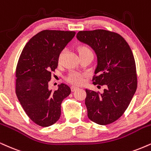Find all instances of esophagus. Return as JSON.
Segmentation results:
<instances>
[{
	"label": "esophagus",
	"instance_id": "esophagus-1",
	"mask_svg": "<svg viewBox=\"0 0 151 151\" xmlns=\"http://www.w3.org/2000/svg\"><path fill=\"white\" fill-rule=\"evenodd\" d=\"M78 88H79V87H77L76 86H71V90H72V91H74L78 89Z\"/></svg>",
	"mask_w": 151,
	"mask_h": 151
}]
</instances>
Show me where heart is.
I'll return each instance as SVG.
<instances>
[{
	"instance_id": "obj_1",
	"label": "heart",
	"mask_w": 151,
	"mask_h": 151,
	"mask_svg": "<svg viewBox=\"0 0 151 151\" xmlns=\"http://www.w3.org/2000/svg\"><path fill=\"white\" fill-rule=\"evenodd\" d=\"M78 52H79V55H85V54H93V51H92L90 47L86 46V45H82V46H79V48H78ZM63 56V52H61L59 56H58V59L59 63H60ZM84 76L85 74L83 73L76 72V71H71L70 73L67 75V77H65V79L68 82L73 83V84L79 85L81 84L83 82V81H84Z\"/></svg>"
}]
</instances>
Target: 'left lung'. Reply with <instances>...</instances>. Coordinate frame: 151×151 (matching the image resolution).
Segmentation results:
<instances>
[{"instance_id":"1","label":"left lung","mask_w":151,"mask_h":151,"mask_svg":"<svg viewBox=\"0 0 151 151\" xmlns=\"http://www.w3.org/2000/svg\"><path fill=\"white\" fill-rule=\"evenodd\" d=\"M77 38L95 50L98 65L92 81L102 93L86 89L88 117L101 125L117 120L128 108L137 88L135 60L122 36L104 29L80 31Z\"/></svg>"}]
</instances>
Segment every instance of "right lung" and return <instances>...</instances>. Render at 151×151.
<instances>
[{
  "instance_id": "add662e5",
  "label": "right lung",
  "mask_w": 151,
  "mask_h": 151,
  "mask_svg": "<svg viewBox=\"0 0 151 151\" xmlns=\"http://www.w3.org/2000/svg\"><path fill=\"white\" fill-rule=\"evenodd\" d=\"M75 32L43 30L34 36L22 51L15 71V93L29 119L46 127L61 115V103L71 89L65 83L55 91L48 89L52 72L58 68V56L73 39Z\"/></svg>"
}]
</instances>
